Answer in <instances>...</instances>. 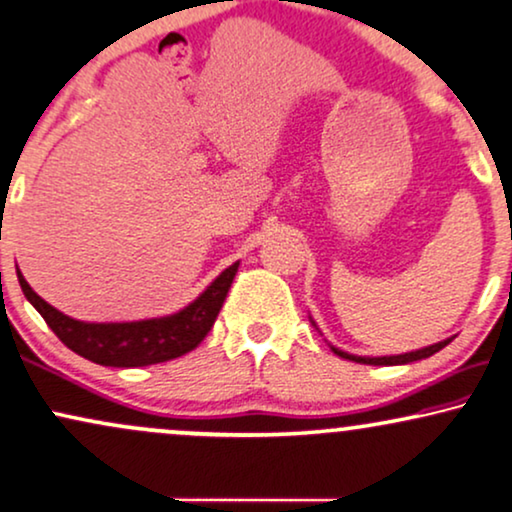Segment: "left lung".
I'll list each match as a JSON object with an SVG mask.
<instances>
[{
    "mask_svg": "<svg viewBox=\"0 0 512 512\" xmlns=\"http://www.w3.org/2000/svg\"><path fill=\"white\" fill-rule=\"evenodd\" d=\"M315 324V322H313ZM451 341H454V336L447 338V341H440L435 345H428V348H421V350H414V353H404V355H390V357H360V355H350V353H343V350H338L331 345V350L338 357H343V360H350V362H360V364H374V367H393V364H409V362H416V360H426V357L435 355L437 350H442L444 345H449Z\"/></svg>",
    "mask_w": 512,
    "mask_h": 512,
    "instance_id": "obj_1",
    "label": "left lung"
}]
</instances>
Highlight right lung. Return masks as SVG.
I'll return each mask as SVG.
<instances>
[{
	"mask_svg": "<svg viewBox=\"0 0 512 512\" xmlns=\"http://www.w3.org/2000/svg\"><path fill=\"white\" fill-rule=\"evenodd\" d=\"M240 263L225 268L207 289L190 305L174 315L155 317L141 322H79L63 315L53 305L37 296L25 277L18 272V282L28 301L44 317L53 334L68 345L72 353L82 355L103 367H148L167 360H176L195 350L214 327L221 313L225 296Z\"/></svg>",
	"mask_w": 512,
	"mask_h": 512,
	"instance_id": "1",
	"label": "right lung"
}]
</instances>
